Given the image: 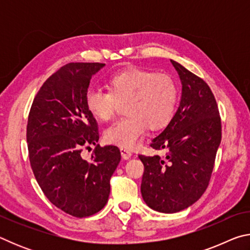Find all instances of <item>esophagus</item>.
<instances>
[{
    "instance_id": "34e87169",
    "label": "esophagus",
    "mask_w": 250,
    "mask_h": 250,
    "mask_svg": "<svg viewBox=\"0 0 250 250\" xmlns=\"http://www.w3.org/2000/svg\"><path fill=\"white\" fill-rule=\"evenodd\" d=\"M120 152H121L122 158L125 160H129L131 156H132V152L126 149V147H120Z\"/></svg>"
}]
</instances>
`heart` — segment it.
Returning <instances> with one entry per match:
<instances>
[{"mask_svg":"<svg viewBox=\"0 0 250 250\" xmlns=\"http://www.w3.org/2000/svg\"><path fill=\"white\" fill-rule=\"evenodd\" d=\"M109 91L89 88L84 97L88 111L96 119L107 121L115 116L118 104L125 103L126 117L104 131L105 141L132 149L147 125L159 130L172 120L179 103V86L170 75L129 68L113 74L108 80Z\"/></svg>","mask_w":250,"mask_h":250,"instance_id":"obj_1","label":"heart"}]
</instances>
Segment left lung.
Here are the masks:
<instances>
[{
  "label": "left lung",
  "instance_id": "obj_1",
  "mask_svg": "<svg viewBox=\"0 0 250 250\" xmlns=\"http://www.w3.org/2000/svg\"><path fill=\"white\" fill-rule=\"evenodd\" d=\"M182 83L180 104L166 128L152 139L164 156L139 155L145 166L141 194L150 208L177 213L200 200L208 185L222 140L213 92L204 80L172 61Z\"/></svg>",
  "mask_w": 250,
  "mask_h": 250
}]
</instances>
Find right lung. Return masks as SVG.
Masks as SVG:
<instances>
[{"label": "right lung", "mask_w": 250, "mask_h": 250, "mask_svg": "<svg viewBox=\"0 0 250 250\" xmlns=\"http://www.w3.org/2000/svg\"><path fill=\"white\" fill-rule=\"evenodd\" d=\"M100 62H70L46 80L34 98L27 122L29 162L50 203L75 217L90 216L108 202L110 177L121 160L115 146L101 147L98 124L84 104ZM96 147L89 161L83 145Z\"/></svg>", "instance_id": "add662e5"}]
</instances>
